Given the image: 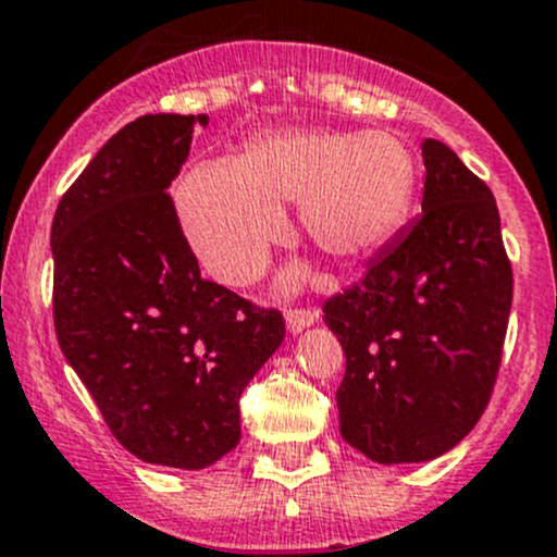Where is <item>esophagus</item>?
I'll use <instances>...</instances> for the list:
<instances>
[{
    "label": "esophagus",
    "instance_id": "obj_1",
    "mask_svg": "<svg viewBox=\"0 0 557 557\" xmlns=\"http://www.w3.org/2000/svg\"><path fill=\"white\" fill-rule=\"evenodd\" d=\"M320 320V312L318 309H290L288 314H285V325H288V333H301L307 331L309 325H314Z\"/></svg>",
    "mask_w": 557,
    "mask_h": 557
}]
</instances>
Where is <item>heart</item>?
Returning <instances> with one entry per match:
<instances>
[{"label":"heart","mask_w":557,"mask_h":557,"mask_svg":"<svg viewBox=\"0 0 557 557\" xmlns=\"http://www.w3.org/2000/svg\"><path fill=\"white\" fill-rule=\"evenodd\" d=\"M417 162L395 133L274 131L243 154L191 168L175 189L181 224L202 267L224 285H248L285 234L298 202L301 230L336 261H360L395 237L411 213ZM301 272L294 269L288 283Z\"/></svg>","instance_id":"heart-1"}]
</instances>
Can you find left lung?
Wrapping results in <instances>:
<instances>
[{"instance_id":"obj_1","label":"left lung","mask_w":557,"mask_h":557,"mask_svg":"<svg viewBox=\"0 0 557 557\" xmlns=\"http://www.w3.org/2000/svg\"><path fill=\"white\" fill-rule=\"evenodd\" d=\"M421 215L325 301L347 355L336 392L349 446L413 465L459 446L485 411L512 307V269L488 186L435 138L421 144Z\"/></svg>"}]
</instances>
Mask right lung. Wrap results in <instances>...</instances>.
Instances as JSON below:
<instances>
[{
	"instance_id": "obj_1",
	"label": "right lung",
	"mask_w": 557,
	"mask_h": 557,
	"mask_svg": "<svg viewBox=\"0 0 557 557\" xmlns=\"http://www.w3.org/2000/svg\"><path fill=\"white\" fill-rule=\"evenodd\" d=\"M208 114H146L114 133L63 195L50 232L61 352L140 461L205 470L239 443V395L285 338L202 280L171 197Z\"/></svg>"
}]
</instances>
